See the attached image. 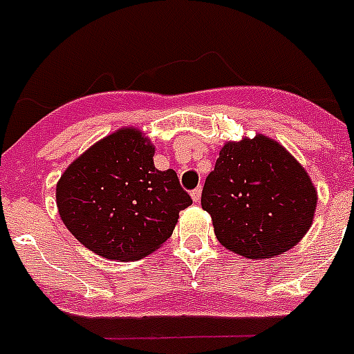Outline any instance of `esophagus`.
Wrapping results in <instances>:
<instances>
[{"instance_id":"esophagus-1","label":"esophagus","mask_w":354,"mask_h":354,"mask_svg":"<svg viewBox=\"0 0 354 354\" xmlns=\"http://www.w3.org/2000/svg\"><path fill=\"white\" fill-rule=\"evenodd\" d=\"M191 198L194 203L200 202V198H202V187H196L194 191H191Z\"/></svg>"}]
</instances>
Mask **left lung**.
Segmentation results:
<instances>
[{"label": "left lung", "instance_id": "8db88e82", "mask_svg": "<svg viewBox=\"0 0 354 354\" xmlns=\"http://www.w3.org/2000/svg\"><path fill=\"white\" fill-rule=\"evenodd\" d=\"M317 200L306 169L263 134L227 142L202 191L218 242L249 260L297 245L311 227Z\"/></svg>", "mask_w": 354, "mask_h": 354}]
</instances>
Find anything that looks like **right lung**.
Here are the masks:
<instances>
[{
    "label": "right lung",
    "instance_id": "right-lung-1",
    "mask_svg": "<svg viewBox=\"0 0 354 354\" xmlns=\"http://www.w3.org/2000/svg\"><path fill=\"white\" fill-rule=\"evenodd\" d=\"M154 147L134 127L103 138L63 172L59 216L77 242L109 260L132 261L171 238L192 200L176 172L154 167Z\"/></svg>",
    "mask_w": 354,
    "mask_h": 354
}]
</instances>
